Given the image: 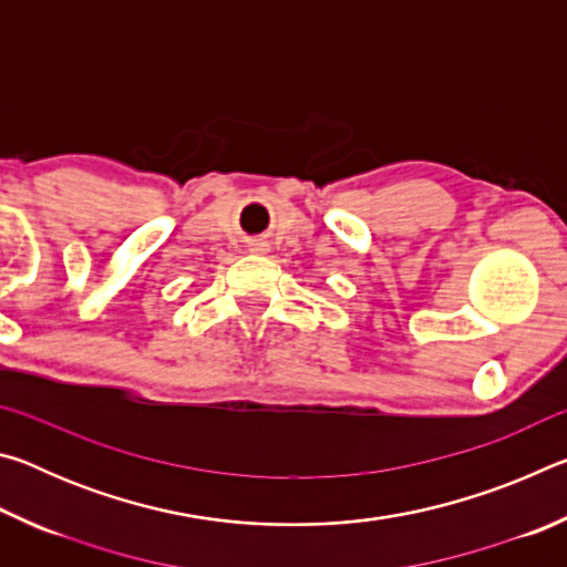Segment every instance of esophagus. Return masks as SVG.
<instances>
[{
    "label": "esophagus",
    "mask_w": 567,
    "mask_h": 567,
    "mask_svg": "<svg viewBox=\"0 0 567 567\" xmlns=\"http://www.w3.org/2000/svg\"><path fill=\"white\" fill-rule=\"evenodd\" d=\"M262 247H265V245H257V247H255V249H257V252H260V249H262Z\"/></svg>",
    "instance_id": "34e87169"
}]
</instances>
